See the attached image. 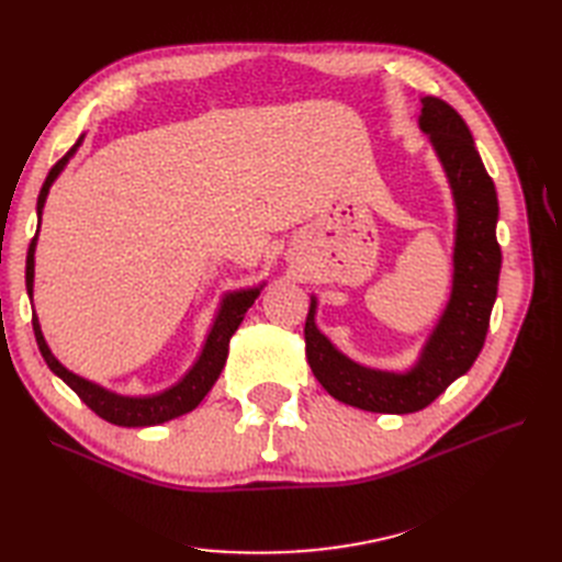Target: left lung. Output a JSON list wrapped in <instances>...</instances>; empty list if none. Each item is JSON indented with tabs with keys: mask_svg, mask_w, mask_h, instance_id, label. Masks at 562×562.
<instances>
[{
	"mask_svg": "<svg viewBox=\"0 0 562 562\" xmlns=\"http://www.w3.org/2000/svg\"><path fill=\"white\" fill-rule=\"evenodd\" d=\"M419 128L429 135L454 199L452 291L419 359L403 372L351 361L316 328L314 295L304 323V345L314 378L333 398L368 413L407 415L434 403L479 359L492 304L497 300L502 250L495 182L485 171L467 122L446 100L422 98Z\"/></svg>",
	"mask_w": 562,
	"mask_h": 562,
	"instance_id": "8db88e82",
	"label": "left lung"
}]
</instances>
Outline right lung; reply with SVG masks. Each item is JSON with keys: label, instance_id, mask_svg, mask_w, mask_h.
<instances>
[{"label": "right lung", "instance_id": "1", "mask_svg": "<svg viewBox=\"0 0 562 562\" xmlns=\"http://www.w3.org/2000/svg\"><path fill=\"white\" fill-rule=\"evenodd\" d=\"M81 143H83V135H79V140L70 147V151H67V155L48 171V176L42 184V192L37 196L40 223H42V211H44L50 184H54L56 178L63 173V168L75 157V151L79 149ZM37 236H40V227H37L35 239L30 241L27 260H25V285H27L30 297H32V291H35ZM262 288H265V283L255 285V288H244V291L227 293L223 297V302H220V310L215 314L211 333L206 337V345H203L196 363L190 368V372H187V375L178 384L161 391V394H151V396H122V394H114V391L100 386L91 380H83V378L75 375L72 370H67L56 359V356L50 353L35 312H32V328H35L40 351L44 356L46 366L50 368V372H54V375H58L67 386H70L98 417H103L110 424H116V427H155V424L176 419L184 413H192L194 407L203 401V396H206L213 389V384L220 378V372H223V368H225L227 353H229V339L236 333V328L241 326L246 312L252 307V302L258 300Z\"/></svg>", "mask_w": 562, "mask_h": 562}]
</instances>
